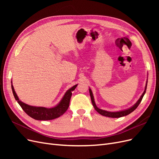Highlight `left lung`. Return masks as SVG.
Listing matches in <instances>:
<instances>
[{"instance_id": "left-lung-1", "label": "left lung", "mask_w": 159, "mask_h": 159, "mask_svg": "<svg viewBox=\"0 0 159 159\" xmlns=\"http://www.w3.org/2000/svg\"><path fill=\"white\" fill-rule=\"evenodd\" d=\"M147 81L148 80H147V82H146V85H145V90H144L143 94L141 95V96L140 97V98L139 99V100L136 102V103H134L132 107H129L127 109H124V110H121V111H114V112H111V111H105V110H103V109H101L99 108H98L97 107V105L95 104V100H94V98H93V95L92 93V91L89 88V94H90V97H91V102H92V105L94 107V109L97 111L100 114L103 115V116H105V117H111V118H119V117H124V116H126V115L130 114L131 113H132L133 111L140 104L141 100L143 98L144 95L146 93V90H147Z\"/></svg>"}]
</instances>
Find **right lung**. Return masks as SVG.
<instances>
[{
	"instance_id": "obj_1",
	"label": "right lung",
	"mask_w": 159,
	"mask_h": 159,
	"mask_svg": "<svg viewBox=\"0 0 159 159\" xmlns=\"http://www.w3.org/2000/svg\"><path fill=\"white\" fill-rule=\"evenodd\" d=\"M77 85H75L73 87L67 90L63 98H61L60 102L57 103L54 107L47 108L44 107H36L32 106L28 104L23 103L19 99L17 94L15 92V90L14 89L12 85V82L11 81V87L12 93L14 96V98L17 101L18 103L20 105L22 109L24 110L28 115L36 120H40V121H48V120H52L60 117L63 115L67 109H68L70 105V99L72 95V91H74Z\"/></svg>"
}]
</instances>
